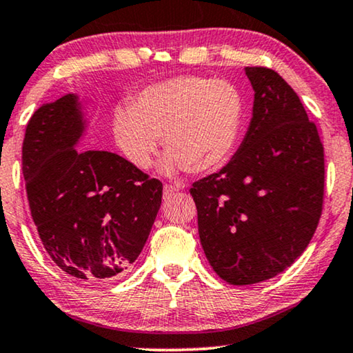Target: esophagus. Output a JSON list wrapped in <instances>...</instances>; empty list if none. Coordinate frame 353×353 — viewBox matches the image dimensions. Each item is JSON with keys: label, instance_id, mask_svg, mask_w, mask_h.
<instances>
[{"label": "esophagus", "instance_id": "34e87169", "mask_svg": "<svg viewBox=\"0 0 353 353\" xmlns=\"http://www.w3.org/2000/svg\"><path fill=\"white\" fill-rule=\"evenodd\" d=\"M180 191V188L178 186H173V185H165L163 186V194L165 196H172V194H175V192H178Z\"/></svg>", "mask_w": 353, "mask_h": 353}]
</instances>
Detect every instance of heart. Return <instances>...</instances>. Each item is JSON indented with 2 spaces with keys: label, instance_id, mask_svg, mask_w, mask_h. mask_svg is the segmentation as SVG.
I'll return each instance as SVG.
<instances>
[{
  "label": "heart",
  "instance_id": "heart-1",
  "mask_svg": "<svg viewBox=\"0 0 353 353\" xmlns=\"http://www.w3.org/2000/svg\"><path fill=\"white\" fill-rule=\"evenodd\" d=\"M244 125V98L228 80L183 75L139 91L112 115L114 143L130 165L151 167L162 134L165 173H207L233 156Z\"/></svg>",
  "mask_w": 353,
  "mask_h": 353
}]
</instances>
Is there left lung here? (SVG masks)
<instances>
[{
	"label": "left lung",
	"mask_w": 353,
	"mask_h": 353,
	"mask_svg": "<svg viewBox=\"0 0 353 353\" xmlns=\"http://www.w3.org/2000/svg\"><path fill=\"white\" fill-rule=\"evenodd\" d=\"M244 70L254 90L248 133L219 173L190 190L205 257L234 286L276 276L301 257L325 190L323 144L296 91L272 69Z\"/></svg>",
	"instance_id": "obj_1"
}]
</instances>
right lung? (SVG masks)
I'll return each mask as SVG.
<instances>
[{
	"instance_id": "obj_1",
	"label": "right lung",
	"mask_w": 353,
	"mask_h": 353,
	"mask_svg": "<svg viewBox=\"0 0 353 353\" xmlns=\"http://www.w3.org/2000/svg\"><path fill=\"white\" fill-rule=\"evenodd\" d=\"M88 108L67 93L28 120L22 173L50 259L79 281L117 276L141 254L162 202V183L123 157L77 149Z\"/></svg>"
}]
</instances>
